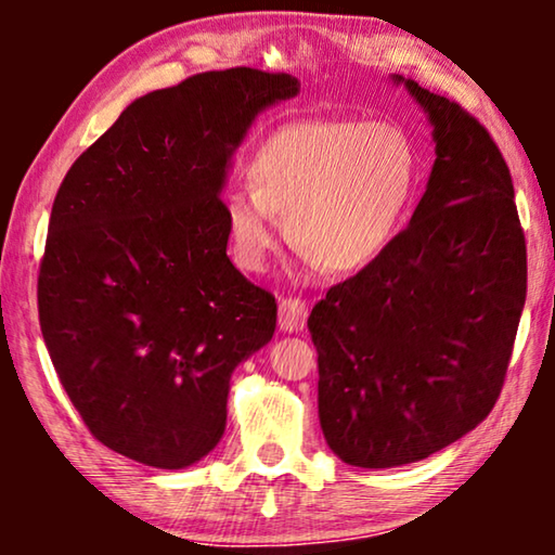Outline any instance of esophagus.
<instances>
[{"instance_id":"esophagus-1","label":"esophagus","mask_w":555,"mask_h":555,"mask_svg":"<svg viewBox=\"0 0 555 555\" xmlns=\"http://www.w3.org/2000/svg\"><path fill=\"white\" fill-rule=\"evenodd\" d=\"M308 321V302L300 298H283L280 300V310H278V325L280 331L287 333H298L306 328Z\"/></svg>"}]
</instances>
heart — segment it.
Listing matches in <instances>:
<instances>
[{"label": "heart", "instance_id": "heart-1", "mask_svg": "<svg viewBox=\"0 0 555 555\" xmlns=\"http://www.w3.org/2000/svg\"><path fill=\"white\" fill-rule=\"evenodd\" d=\"M249 186L224 194L232 257L262 270L280 242V217L308 260L353 272L397 237L420 181V156L401 128L353 118L293 120L247 164Z\"/></svg>", "mask_w": 555, "mask_h": 555}]
</instances>
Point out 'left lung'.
Returning a JSON list of instances; mask_svg holds the SVG:
<instances>
[{"label":"left lung","mask_w":555,"mask_h":555,"mask_svg":"<svg viewBox=\"0 0 555 555\" xmlns=\"http://www.w3.org/2000/svg\"><path fill=\"white\" fill-rule=\"evenodd\" d=\"M404 82L437 158L389 249L315 302L318 416L356 467H399L457 442L492 412L513 356L528 260L511 169L480 120Z\"/></svg>","instance_id":"left-lung-1"}]
</instances>
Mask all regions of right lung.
<instances>
[{"label": "right lung", "mask_w": 555, "mask_h": 555, "mask_svg": "<svg viewBox=\"0 0 555 555\" xmlns=\"http://www.w3.org/2000/svg\"><path fill=\"white\" fill-rule=\"evenodd\" d=\"M287 73L209 70L154 90L75 158L37 275L60 384L98 442L181 469L224 435L230 376L275 333L278 302L227 257L232 151Z\"/></svg>", "instance_id": "obj_1"}]
</instances>
